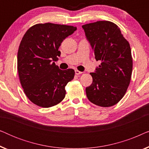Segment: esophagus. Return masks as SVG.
<instances>
[{"label": "esophagus", "mask_w": 149, "mask_h": 149, "mask_svg": "<svg viewBox=\"0 0 149 149\" xmlns=\"http://www.w3.org/2000/svg\"><path fill=\"white\" fill-rule=\"evenodd\" d=\"M74 72H75V74H76L77 75L81 74V73H82V72H81V71H79L78 70H74Z\"/></svg>", "instance_id": "esophagus-1"}]
</instances>
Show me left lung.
I'll return each mask as SVG.
<instances>
[{"label": "left lung", "mask_w": 149, "mask_h": 149, "mask_svg": "<svg viewBox=\"0 0 149 149\" xmlns=\"http://www.w3.org/2000/svg\"><path fill=\"white\" fill-rule=\"evenodd\" d=\"M93 51L95 59L101 64L90 74L93 82L86 87L87 98L102 107L116 104L122 99L131 80V48L119 28L109 21H98L82 26Z\"/></svg>", "instance_id": "1"}]
</instances>
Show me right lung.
Here are the masks:
<instances>
[{
	"instance_id": "right-lung-1",
	"label": "right lung",
	"mask_w": 149,
	"mask_h": 149,
	"mask_svg": "<svg viewBox=\"0 0 149 149\" xmlns=\"http://www.w3.org/2000/svg\"><path fill=\"white\" fill-rule=\"evenodd\" d=\"M77 27L52 23L30 28L20 42L17 70L24 93L40 107L58 104L66 95L65 86L74 76L73 69L62 70L54 62L60 56L61 43Z\"/></svg>"
}]
</instances>
